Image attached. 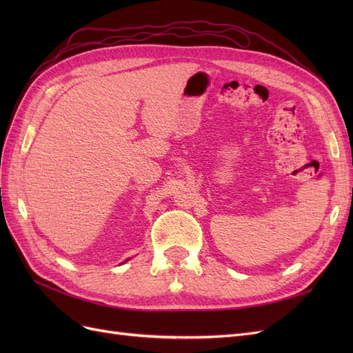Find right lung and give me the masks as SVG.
Returning <instances> with one entry per match:
<instances>
[{"instance_id":"add662e5","label":"right lung","mask_w":353,"mask_h":353,"mask_svg":"<svg viewBox=\"0 0 353 353\" xmlns=\"http://www.w3.org/2000/svg\"><path fill=\"white\" fill-rule=\"evenodd\" d=\"M126 261H128V259H126ZM126 261H125V262H126Z\"/></svg>"}]
</instances>
